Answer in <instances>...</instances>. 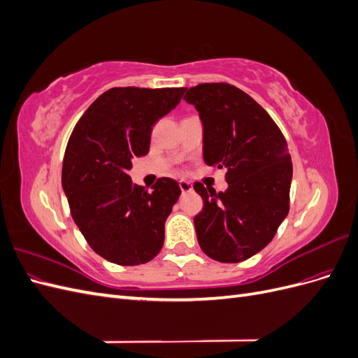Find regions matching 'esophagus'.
<instances>
[{
	"instance_id": "1",
	"label": "esophagus",
	"mask_w": 358,
	"mask_h": 358,
	"mask_svg": "<svg viewBox=\"0 0 358 358\" xmlns=\"http://www.w3.org/2000/svg\"><path fill=\"white\" fill-rule=\"evenodd\" d=\"M179 187H180V191L183 192V194H187V192H191L192 191V185L189 182H187V180H180L179 182Z\"/></svg>"
}]
</instances>
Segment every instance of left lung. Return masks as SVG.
<instances>
[{
    "instance_id": "obj_1",
    "label": "left lung",
    "mask_w": 358,
    "mask_h": 358,
    "mask_svg": "<svg viewBox=\"0 0 358 358\" xmlns=\"http://www.w3.org/2000/svg\"><path fill=\"white\" fill-rule=\"evenodd\" d=\"M183 100L201 117L204 162L227 167L229 182L224 192L194 183L203 199L194 218L199 245L220 263L245 262L272 242L288 215L287 140L272 116L230 83H200Z\"/></svg>"
}]
</instances>
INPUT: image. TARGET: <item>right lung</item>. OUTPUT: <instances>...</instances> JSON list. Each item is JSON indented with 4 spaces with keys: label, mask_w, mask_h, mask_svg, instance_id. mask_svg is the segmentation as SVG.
<instances>
[{
    "label": "right lung",
    "mask_w": 358,
    "mask_h": 358,
    "mask_svg": "<svg viewBox=\"0 0 358 358\" xmlns=\"http://www.w3.org/2000/svg\"><path fill=\"white\" fill-rule=\"evenodd\" d=\"M185 88H110L73 128L62 161L70 213L94 252L119 266L145 264L164 243V224L180 196L179 183L159 178L133 185L131 159L149 152L159 117L179 104Z\"/></svg>",
    "instance_id": "1"
}]
</instances>
